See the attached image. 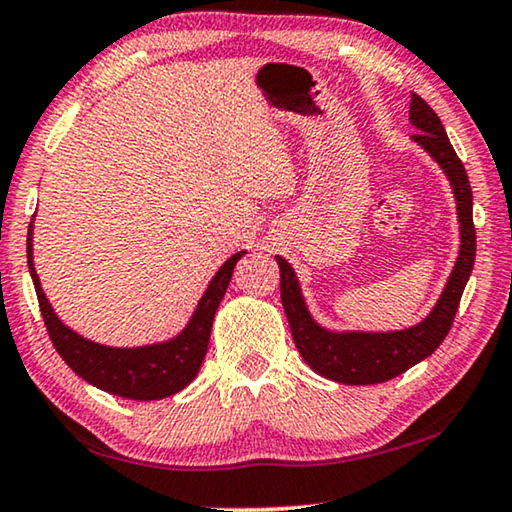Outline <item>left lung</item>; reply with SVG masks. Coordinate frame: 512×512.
<instances>
[{
	"label": "left lung",
	"instance_id": "left-lung-1",
	"mask_svg": "<svg viewBox=\"0 0 512 512\" xmlns=\"http://www.w3.org/2000/svg\"><path fill=\"white\" fill-rule=\"evenodd\" d=\"M410 123L419 132L412 136L421 148L442 166L449 177L453 196L458 205L460 221V253L453 266L451 278L446 282L440 300L433 312L417 326L396 332H330L316 323L307 312L298 278L287 259L275 255L280 266V298L289 319L291 337L298 353L323 378L344 385H376L401 376L403 371L415 367L435 353V348L449 335L451 323L456 319L460 296L474 269L476 257V230L472 218V186L467 170L458 159L456 150L444 132L437 113L412 93Z\"/></svg>",
	"mask_w": 512,
	"mask_h": 512
}]
</instances>
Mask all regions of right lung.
<instances>
[{
  "label": "right lung",
  "instance_id": "right-lung-1",
  "mask_svg": "<svg viewBox=\"0 0 512 512\" xmlns=\"http://www.w3.org/2000/svg\"><path fill=\"white\" fill-rule=\"evenodd\" d=\"M34 243H31V225L27 234V264L31 280H34L40 314H43L45 328L56 353L66 360L68 367L95 387L104 392L123 396L134 401H157L173 396L198 376L200 364L205 360L209 332H212L214 314L230 285L232 271L246 250L232 255L218 269V273L209 282L205 296L193 312L191 321L175 339L164 344L139 346V348H113L95 344L84 339L75 330L63 326L59 316L54 314L50 300L40 289V280L34 269Z\"/></svg>",
  "mask_w": 512,
  "mask_h": 512
}]
</instances>
